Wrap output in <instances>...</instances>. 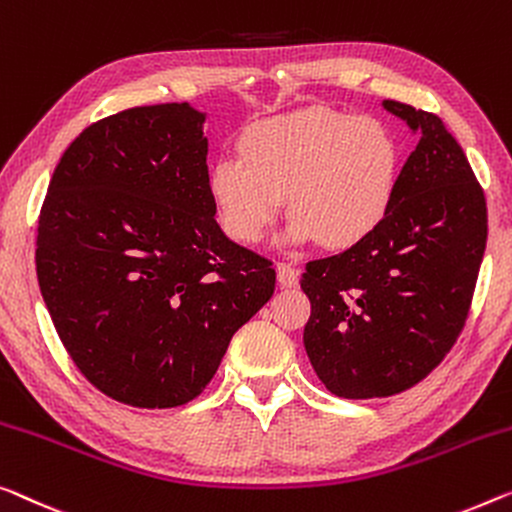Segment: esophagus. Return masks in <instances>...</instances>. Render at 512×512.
Segmentation results:
<instances>
[{"mask_svg":"<svg viewBox=\"0 0 512 512\" xmlns=\"http://www.w3.org/2000/svg\"><path fill=\"white\" fill-rule=\"evenodd\" d=\"M278 285L296 287L299 285V271H296L292 264H278Z\"/></svg>","mask_w":512,"mask_h":512,"instance_id":"34e87169","label":"esophagus"}]
</instances>
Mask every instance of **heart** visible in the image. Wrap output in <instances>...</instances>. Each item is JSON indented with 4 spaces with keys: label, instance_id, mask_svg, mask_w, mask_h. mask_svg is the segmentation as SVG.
Masks as SVG:
<instances>
[{
    "label": "heart",
    "instance_id": "1",
    "mask_svg": "<svg viewBox=\"0 0 512 512\" xmlns=\"http://www.w3.org/2000/svg\"><path fill=\"white\" fill-rule=\"evenodd\" d=\"M398 174V142L384 124L308 108L248 128L239 158L211 167L209 195L223 232L243 246L264 239L287 197L289 241L345 250L386 218Z\"/></svg>",
    "mask_w": 512,
    "mask_h": 512
}]
</instances>
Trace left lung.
Here are the masks:
<instances>
[{
    "label": "left lung",
    "instance_id": "left-lung-1",
    "mask_svg": "<svg viewBox=\"0 0 512 512\" xmlns=\"http://www.w3.org/2000/svg\"><path fill=\"white\" fill-rule=\"evenodd\" d=\"M411 151L386 218L345 253L305 264L303 345L338 398L402 393L451 352L469 317L487 241L485 195L437 114L384 101Z\"/></svg>",
    "mask_w": 512,
    "mask_h": 512
}]
</instances>
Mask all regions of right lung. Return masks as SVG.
<instances>
[{"mask_svg":"<svg viewBox=\"0 0 512 512\" xmlns=\"http://www.w3.org/2000/svg\"><path fill=\"white\" fill-rule=\"evenodd\" d=\"M202 124L188 103L96 121L64 151L38 216L36 276L61 345L131 407L197 398L276 289L269 259L213 218Z\"/></svg>","mask_w":512,"mask_h":512,"instance_id":"1","label":"right lung"}]
</instances>
